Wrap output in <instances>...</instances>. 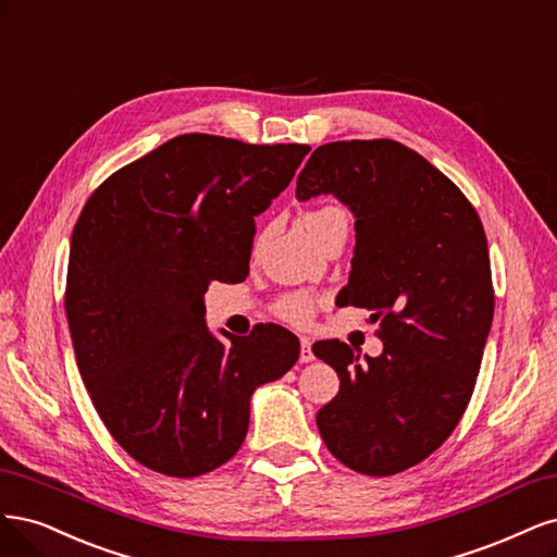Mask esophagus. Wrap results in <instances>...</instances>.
I'll use <instances>...</instances> for the list:
<instances>
[{
  "label": "esophagus",
  "mask_w": 557,
  "mask_h": 557,
  "mask_svg": "<svg viewBox=\"0 0 557 557\" xmlns=\"http://www.w3.org/2000/svg\"><path fill=\"white\" fill-rule=\"evenodd\" d=\"M314 354H312V343L310 337H300V363H312Z\"/></svg>",
  "instance_id": "obj_1"
}]
</instances>
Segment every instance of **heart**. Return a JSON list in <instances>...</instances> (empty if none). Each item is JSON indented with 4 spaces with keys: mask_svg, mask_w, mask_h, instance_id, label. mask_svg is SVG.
<instances>
[{
    "mask_svg": "<svg viewBox=\"0 0 557 557\" xmlns=\"http://www.w3.org/2000/svg\"><path fill=\"white\" fill-rule=\"evenodd\" d=\"M335 214H345L343 208L337 206H324V208H317L312 212L305 214V226L310 228V233L319 226L324 224L326 220L335 218ZM277 314L289 321V324H296V326H308L312 317H314V298L310 294H286L284 298H280L277 302Z\"/></svg>",
    "mask_w": 557,
    "mask_h": 557,
    "instance_id": "b5f03b06",
    "label": "heart"
}]
</instances>
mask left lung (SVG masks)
I'll list each match as a JSON object with an SVG mask.
<instances>
[{
	"label": "left lung",
	"mask_w": 557,
	"mask_h": 557,
	"mask_svg": "<svg viewBox=\"0 0 557 557\" xmlns=\"http://www.w3.org/2000/svg\"><path fill=\"white\" fill-rule=\"evenodd\" d=\"M333 194L354 212L345 305L380 321V356L321 339L314 356L339 376L319 409L329 451L368 476L398 474L454 433L468 407L493 324L488 243L465 194L398 140L319 146L296 199Z\"/></svg>",
	"instance_id": "8db88e82"
}]
</instances>
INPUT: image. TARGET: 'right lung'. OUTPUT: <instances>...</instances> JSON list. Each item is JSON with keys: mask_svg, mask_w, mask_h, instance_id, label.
I'll use <instances>...</instances> for the list:
<instances>
[{"mask_svg": "<svg viewBox=\"0 0 557 557\" xmlns=\"http://www.w3.org/2000/svg\"><path fill=\"white\" fill-rule=\"evenodd\" d=\"M310 146L183 134L115 171L71 236L64 308L97 414L134 460L199 476L236 456L252 393L298 361L265 324L222 343L206 326L212 280L247 277L255 218Z\"/></svg>", "mask_w": 557, "mask_h": 557, "instance_id": "obj_1", "label": "right lung"}]
</instances>
